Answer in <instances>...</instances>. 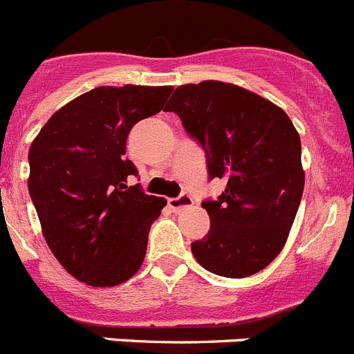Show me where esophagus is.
I'll use <instances>...</instances> for the list:
<instances>
[{
    "mask_svg": "<svg viewBox=\"0 0 354 354\" xmlns=\"http://www.w3.org/2000/svg\"><path fill=\"white\" fill-rule=\"evenodd\" d=\"M193 198L189 195H180L177 198H168V207L174 212H179L186 207H192Z\"/></svg>",
    "mask_w": 354,
    "mask_h": 354,
    "instance_id": "obj_1",
    "label": "esophagus"
}]
</instances>
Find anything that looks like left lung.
Masks as SVG:
<instances>
[{"label":"left lung","instance_id":"obj_1","mask_svg":"<svg viewBox=\"0 0 354 354\" xmlns=\"http://www.w3.org/2000/svg\"><path fill=\"white\" fill-rule=\"evenodd\" d=\"M165 111L207 152L209 177L223 179L218 200L202 202L211 228L192 252L207 271L245 278L286 246L303 187L301 140L282 108L232 83L207 80L175 88Z\"/></svg>","mask_w":354,"mask_h":354}]
</instances>
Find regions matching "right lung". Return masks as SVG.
Listing matches in <instances>:
<instances>
[{
  "mask_svg": "<svg viewBox=\"0 0 354 354\" xmlns=\"http://www.w3.org/2000/svg\"><path fill=\"white\" fill-rule=\"evenodd\" d=\"M171 86H99L62 106L30 147L28 189L44 239L67 273L92 287L129 280L167 200L145 195L126 159L136 122L159 113Z\"/></svg>",
  "mask_w": 354,
  "mask_h": 354,
  "instance_id": "obj_1",
  "label": "right lung"
}]
</instances>
